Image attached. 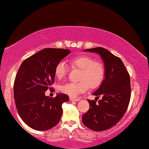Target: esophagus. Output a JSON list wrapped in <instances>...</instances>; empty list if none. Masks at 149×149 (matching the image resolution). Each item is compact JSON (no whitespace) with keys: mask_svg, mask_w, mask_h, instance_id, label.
Instances as JSON below:
<instances>
[{"mask_svg":"<svg viewBox=\"0 0 149 149\" xmlns=\"http://www.w3.org/2000/svg\"><path fill=\"white\" fill-rule=\"evenodd\" d=\"M70 100H71L72 102H73V101H79V100L80 99H74V98L70 97Z\"/></svg>","mask_w":149,"mask_h":149,"instance_id":"1","label":"esophagus"}]
</instances>
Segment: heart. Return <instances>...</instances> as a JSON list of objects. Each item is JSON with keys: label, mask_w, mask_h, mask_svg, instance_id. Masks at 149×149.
I'll use <instances>...</instances> for the list:
<instances>
[{"label": "heart", "mask_w": 149, "mask_h": 149, "mask_svg": "<svg viewBox=\"0 0 149 149\" xmlns=\"http://www.w3.org/2000/svg\"><path fill=\"white\" fill-rule=\"evenodd\" d=\"M73 67L81 70L77 83H68L62 85L60 89L70 97L75 98L79 94L87 91L89 86L91 89L99 87L103 81L105 75L104 65L101 62L95 61L88 56H80L70 60ZM57 79H62L68 73V66L64 61L56 64L54 70Z\"/></svg>", "instance_id": "1"}]
</instances>
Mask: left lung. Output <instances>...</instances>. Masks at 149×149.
<instances>
[{"label": "left lung", "mask_w": 149, "mask_h": 149, "mask_svg": "<svg viewBox=\"0 0 149 149\" xmlns=\"http://www.w3.org/2000/svg\"><path fill=\"white\" fill-rule=\"evenodd\" d=\"M100 56L105 75L100 87L93 95H102V99L88 100L90 108L83 115L82 122L90 130L102 132L114 126L127 110L131 97L130 77L122 60L102 47L84 50ZM96 97V98H97Z\"/></svg>", "instance_id": "obj_1"}]
</instances>
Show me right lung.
<instances>
[{
  "label": "right lung",
  "mask_w": 149,
  "mask_h": 149,
  "mask_svg": "<svg viewBox=\"0 0 149 149\" xmlns=\"http://www.w3.org/2000/svg\"><path fill=\"white\" fill-rule=\"evenodd\" d=\"M70 53L68 49L48 48L32 55L22 63L14 84V95L20 118L32 129L47 131L60 122L62 104L69 101L67 95L55 98L45 95L54 82V70L60 60Z\"/></svg>",
  "instance_id": "1"
}]
</instances>
